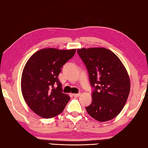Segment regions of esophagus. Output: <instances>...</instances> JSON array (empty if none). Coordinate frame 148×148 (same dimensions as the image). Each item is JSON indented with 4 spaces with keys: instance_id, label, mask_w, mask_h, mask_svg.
Returning a JSON list of instances; mask_svg holds the SVG:
<instances>
[{
    "instance_id": "1",
    "label": "esophagus",
    "mask_w": 148,
    "mask_h": 148,
    "mask_svg": "<svg viewBox=\"0 0 148 148\" xmlns=\"http://www.w3.org/2000/svg\"><path fill=\"white\" fill-rule=\"evenodd\" d=\"M73 95L75 97H79L80 95V93H75Z\"/></svg>"
}]
</instances>
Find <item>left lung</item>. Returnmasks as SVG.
Segmentation results:
<instances>
[{
	"mask_svg": "<svg viewBox=\"0 0 148 148\" xmlns=\"http://www.w3.org/2000/svg\"><path fill=\"white\" fill-rule=\"evenodd\" d=\"M95 90L86 110L99 122H106L121 112L130 91L127 71L120 58L105 48L78 49Z\"/></svg>",
	"mask_w": 148,
	"mask_h": 148,
	"instance_id": "1",
	"label": "left lung"
}]
</instances>
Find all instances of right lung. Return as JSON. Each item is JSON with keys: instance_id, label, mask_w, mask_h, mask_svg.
<instances>
[{"instance_id": "add662e5", "label": "right lung", "mask_w": 148, "mask_h": 148, "mask_svg": "<svg viewBox=\"0 0 148 148\" xmlns=\"http://www.w3.org/2000/svg\"><path fill=\"white\" fill-rule=\"evenodd\" d=\"M75 52L76 49H42L27 61L21 77L22 96L31 110L41 117L59 115L70 99L62 93L58 76Z\"/></svg>"}]
</instances>
